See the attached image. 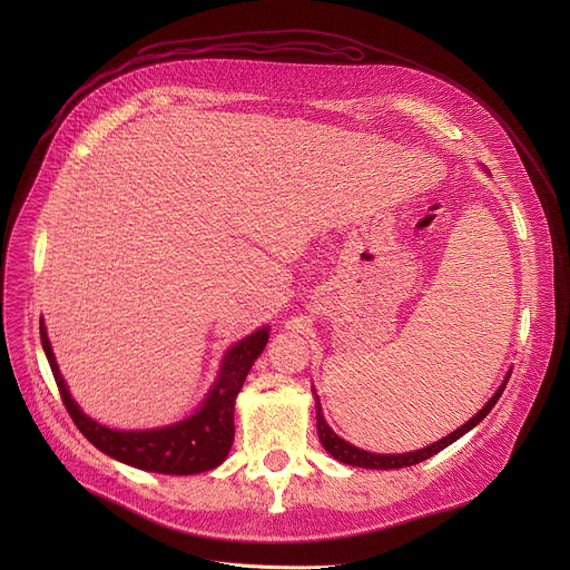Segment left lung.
Wrapping results in <instances>:
<instances>
[{
    "instance_id": "obj_1",
    "label": "left lung",
    "mask_w": 570,
    "mask_h": 570,
    "mask_svg": "<svg viewBox=\"0 0 570 570\" xmlns=\"http://www.w3.org/2000/svg\"><path fill=\"white\" fill-rule=\"evenodd\" d=\"M508 379H510V372H508V376H505L503 385L494 392V396H492L490 401H487V403L482 405V409H480V411H478V413H475V415H473L464 426L455 429L451 435L442 438L440 442H435V444H431V446H426V449H417V451H411V453H396V455L370 453V451H363V449H358V446H354V444L345 442L343 438H338V435L330 429V424L324 422L320 399H317V394H315V390H313V394H315L317 438H320V442H322L324 451L332 453L336 460H341V462H345V464H352V466H363V469H401V466H413V464H417V462H424V460L433 458L435 453H440L442 449H446L449 444H453L455 440H460L466 431H471L475 424H480L487 415H490V411L494 409L497 401L501 399V394H503V390H505V385H508Z\"/></svg>"
}]
</instances>
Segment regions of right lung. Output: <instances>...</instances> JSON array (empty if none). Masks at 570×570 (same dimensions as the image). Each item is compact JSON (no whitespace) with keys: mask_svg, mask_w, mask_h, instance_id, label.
Here are the masks:
<instances>
[{"mask_svg":"<svg viewBox=\"0 0 570 570\" xmlns=\"http://www.w3.org/2000/svg\"><path fill=\"white\" fill-rule=\"evenodd\" d=\"M40 341L69 417L99 451L144 471L191 475L209 471L227 458L234 442V401L268 343V327L257 330L227 350L216 383L191 417L148 431H115L90 420L78 409L58 372L45 322H40Z\"/></svg>","mask_w":570,"mask_h":570,"instance_id":"obj_1","label":"right lung"}]
</instances>
